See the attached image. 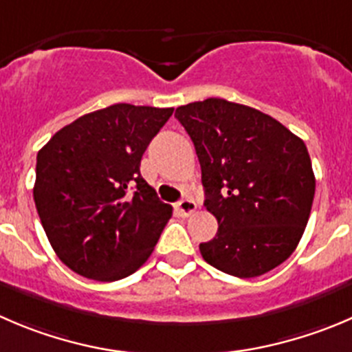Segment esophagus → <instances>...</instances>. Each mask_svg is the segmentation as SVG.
<instances>
[{"instance_id":"1","label":"esophagus","mask_w":352,"mask_h":352,"mask_svg":"<svg viewBox=\"0 0 352 352\" xmlns=\"http://www.w3.org/2000/svg\"><path fill=\"white\" fill-rule=\"evenodd\" d=\"M197 204L194 203L190 197H186V199L179 201V203L175 204V210L179 211V214H182V217H189V214H192L194 211H196Z\"/></svg>"}]
</instances>
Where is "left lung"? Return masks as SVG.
I'll list each match as a JSON object with an SVG mask.
<instances>
[{
    "label": "left lung",
    "mask_w": 352,
    "mask_h": 352,
    "mask_svg": "<svg viewBox=\"0 0 352 352\" xmlns=\"http://www.w3.org/2000/svg\"><path fill=\"white\" fill-rule=\"evenodd\" d=\"M196 148L204 206L218 232L199 244L211 267L239 278L274 270L305 234L315 173L302 139L251 107L208 98L175 111Z\"/></svg>",
    "instance_id": "obj_1"
}]
</instances>
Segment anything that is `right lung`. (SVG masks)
Returning a JSON list of instances; mask_svg holds the SVG:
<instances>
[{
    "instance_id": "right-lung-1",
    "label": "right lung",
    "mask_w": 352,
    "mask_h": 352,
    "mask_svg": "<svg viewBox=\"0 0 352 352\" xmlns=\"http://www.w3.org/2000/svg\"><path fill=\"white\" fill-rule=\"evenodd\" d=\"M172 113L111 104L65 125L37 153V213L51 248L75 274L115 282L151 256L172 206L139 166Z\"/></svg>"
}]
</instances>
